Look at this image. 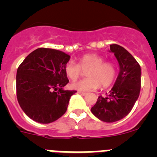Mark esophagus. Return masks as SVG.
Wrapping results in <instances>:
<instances>
[{
  "instance_id": "34e87169",
  "label": "esophagus",
  "mask_w": 157,
  "mask_h": 157,
  "mask_svg": "<svg viewBox=\"0 0 157 157\" xmlns=\"http://www.w3.org/2000/svg\"><path fill=\"white\" fill-rule=\"evenodd\" d=\"M78 94H81V95H82V96H85V95H86V93H84V92H81V91H78Z\"/></svg>"
}]
</instances>
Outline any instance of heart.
I'll return each mask as SVG.
<instances>
[{
	"instance_id": "obj_1",
	"label": "heart",
	"mask_w": 157,
	"mask_h": 157,
	"mask_svg": "<svg viewBox=\"0 0 157 157\" xmlns=\"http://www.w3.org/2000/svg\"><path fill=\"white\" fill-rule=\"evenodd\" d=\"M86 71L87 78L72 83L71 87L79 91L94 90L110 86L117 74L116 63L112 61H104L103 56L94 53L84 54L78 59V63L69 61L65 64V74L71 81H75Z\"/></svg>"
}]
</instances>
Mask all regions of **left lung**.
I'll list each match as a JSON object with an SVG mask.
<instances>
[{
	"mask_svg": "<svg viewBox=\"0 0 157 157\" xmlns=\"http://www.w3.org/2000/svg\"><path fill=\"white\" fill-rule=\"evenodd\" d=\"M120 64V73L114 86L105 97L100 96L91 108L93 114L106 123L119 121L132 110L141 90V67L123 47L110 45Z\"/></svg>",
	"mask_w": 157,
	"mask_h": 157,
	"instance_id": "1",
	"label": "left lung"
}]
</instances>
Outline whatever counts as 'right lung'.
I'll return each mask as SVG.
<instances>
[{"label":"right lung","mask_w":157,"mask_h":157,"mask_svg":"<svg viewBox=\"0 0 157 157\" xmlns=\"http://www.w3.org/2000/svg\"><path fill=\"white\" fill-rule=\"evenodd\" d=\"M70 56L53 48H39L30 53L16 73V96L25 114L34 121L49 123L66 112L76 90H63L69 82L64 66Z\"/></svg>","instance_id":"right-lung-1"}]
</instances>
